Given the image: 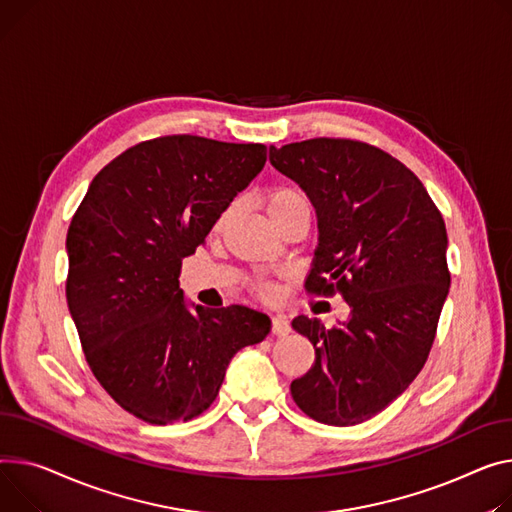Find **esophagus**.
Wrapping results in <instances>:
<instances>
[{
  "label": "esophagus",
  "instance_id": "1",
  "mask_svg": "<svg viewBox=\"0 0 512 512\" xmlns=\"http://www.w3.org/2000/svg\"><path fill=\"white\" fill-rule=\"evenodd\" d=\"M271 333H274V335H288L290 333V323L284 315L271 317Z\"/></svg>",
  "mask_w": 512,
  "mask_h": 512
}]
</instances>
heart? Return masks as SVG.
I'll return each mask as SVG.
<instances>
[{"instance_id":"1","label":"heart","mask_w":512,"mask_h":512,"mask_svg":"<svg viewBox=\"0 0 512 512\" xmlns=\"http://www.w3.org/2000/svg\"><path fill=\"white\" fill-rule=\"evenodd\" d=\"M300 201H306L304 195H302L298 189L286 187V185H282V187H271V189H267L265 195H263V206H265V210H267V214H269L271 220L280 218L286 210H290L292 206H296V203H300ZM232 214H234V206L224 208L222 214L218 216L214 228H216V230H222V228L230 222ZM255 292H257L261 298H265V300H271V298L276 296V288L271 286V284H267V282L257 284V286H255Z\"/></svg>"}]
</instances>
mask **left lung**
Wrapping results in <instances>:
<instances>
[{"mask_svg": "<svg viewBox=\"0 0 512 512\" xmlns=\"http://www.w3.org/2000/svg\"><path fill=\"white\" fill-rule=\"evenodd\" d=\"M269 162L309 195L319 247L306 292L350 304L327 329L296 317L315 362L292 381L300 410L329 426H354L383 412L424 368L451 274L447 228L422 181L377 146L315 138L269 148Z\"/></svg>", "mask_w": 512, "mask_h": 512, "instance_id": "left-lung-1", "label": "left lung"}]
</instances>
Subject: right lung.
<instances>
[{"label": "right lung", "instance_id": "right-lung-1", "mask_svg": "<svg viewBox=\"0 0 512 512\" xmlns=\"http://www.w3.org/2000/svg\"><path fill=\"white\" fill-rule=\"evenodd\" d=\"M265 160L263 144L162 135L111 160L76 210L67 306L96 381L135 418H197L232 356L269 333V317L241 304L189 311L179 288L183 259Z\"/></svg>", "mask_w": 512, "mask_h": 512}]
</instances>
